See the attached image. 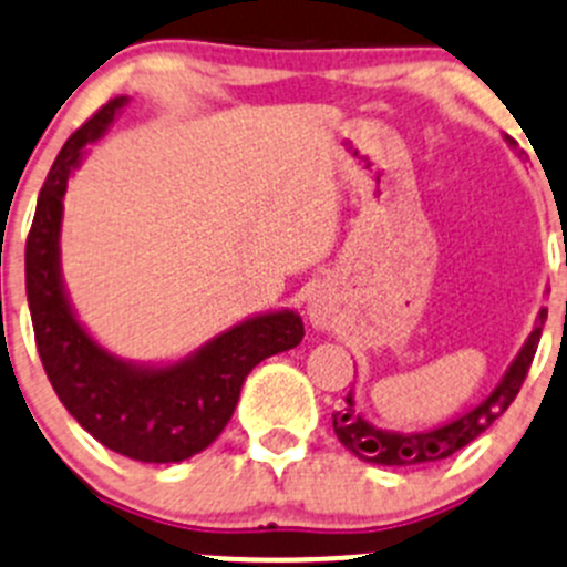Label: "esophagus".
Masks as SVG:
<instances>
[{
    "label": "esophagus",
    "mask_w": 567,
    "mask_h": 567,
    "mask_svg": "<svg viewBox=\"0 0 567 567\" xmlns=\"http://www.w3.org/2000/svg\"><path fill=\"white\" fill-rule=\"evenodd\" d=\"M307 318L316 329H329L334 321V305L332 296L323 288H316L310 296H307Z\"/></svg>",
    "instance_id": "1"
}]
</instances>
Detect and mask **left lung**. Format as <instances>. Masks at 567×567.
Listing matches in <instances>:
<instances>
[{"label":"left lung","instance_id":"8db88e82","mask_svg":"<svg viewBox=\"0 0 567 567\" xmlns=\"http://www.w3.org/2000/svg\"><path fill=\"white\" fill-rule=\"evenodd\" d=\"M509 150H518L513 137H507ZM548 310L540 307L537 312L535 329L529 332L526 343L520 346V351L515 354V360L509 362V368L504 371L502 382L493 388V393L485 401L474 406V410L463 412L454 421L441 423V426H432V430L423 432H393V430H379L373 426L368 417H362V412L354 406V393L349 390L346 395V404L338 412H332V430L338 435V441L349 449L354 457L365 460L373 465H421V463H437V460H446L452 454H457L460 449H465L468 443H474L482 432L491 426L496 417L504 415L509 404L518 395L520 384H524L526 373H529L532 360H535L537 343H540L543 323H546Z\"/></svg>","mask_w":567,"mask_h":567}]
</instances>
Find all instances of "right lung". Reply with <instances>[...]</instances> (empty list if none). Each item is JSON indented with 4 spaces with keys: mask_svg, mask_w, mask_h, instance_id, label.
<instances>
[{
    "mask_svg": "<svg viewBox=\"0 0 567 567\" xmlns=\"http://www.w3.org/2000/svg\"><path fill=\"white\" fill-rule=\"evenodd\" d=\"M126 102L110 99L65 141L49 168L24 251L27 301L43 371L82 430L137 463H183L221 435L251 368L299 346L305 323L293 310L260 312L183 360L146 365L110 354L76 321L60 271L63 196L85 146L107 132Z\"/></svg>",
    "mask_w": 567,
    "mask_h": 567,
    "instance_id": "obj_1",
    "label": "right lung"
}]
</instances>
